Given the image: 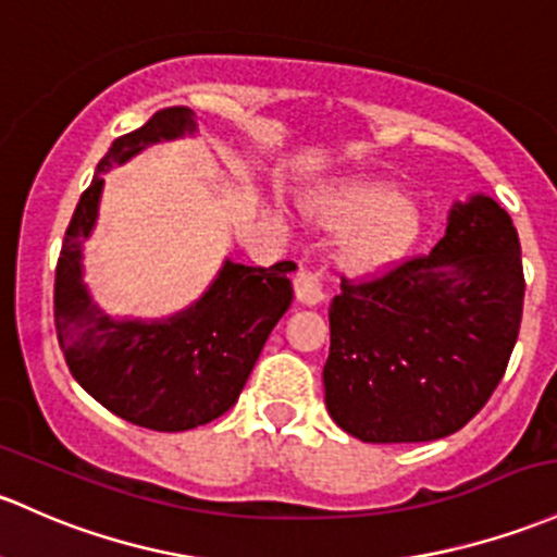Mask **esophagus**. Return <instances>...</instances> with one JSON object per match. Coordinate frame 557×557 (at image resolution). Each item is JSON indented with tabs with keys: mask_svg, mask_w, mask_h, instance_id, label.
Masks as SVG:
<instances>
[{
	"mask_svg": "<svg viewBox=\"0 0 557 557\" xmlns=\"http://www.w3.org/2000/svg\"><path fill=\"white\" fill-rule=\"evenodd\" d=\"M294 290L296 298L307 307H314V304L325 301V283H323V272H312V269H301L294 280Z\"/></svg>",
	"mask_w": 557,
	"mask_h": 557,
	"instance_id": "34e87169",
	"label": "esophagus"
}]
</instances>
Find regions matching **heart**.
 Returning <instances> with one entry per match:
<instances>
[{"instance_id":"1","label":"heart","mask_w":557,"mask_h":557,"mask_svg":"<svg viewBox=\"0 0 557 557\" xmlns=\"http://www.w3.org/2000/svg\"><path fill=\"white\" fill-rule=\"evenodd\" d=\"M309 215L325 230L347 234L342 261L355 272H382L411 250L419 213L382 184H352L307 202Z\"/></svg>"}]
</instances>
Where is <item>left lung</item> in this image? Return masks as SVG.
I'll return each mask as SVG.
<instances>
[{
  "instance_id": "obj_1",
  "label": "left lung",
  "mask_w": 557,
  "mask_h": 557,
  "mask_svg": "<svg viewBox=\"0 0 557 557\" xmlns=\"http://www.w3.org/2000/svg\"><path fill=\"white\" fill-rule=\"evenodd\" d=\"M512 219L472 195L450 208L426 256L333 298L325 406L362 443H426L459 432L494 395L523 318Z\"/></svg>"
}]
</instances>
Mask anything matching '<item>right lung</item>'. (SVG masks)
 I'll use <instances>...</instances> for the list:
<instances>
[{
    "label": "right lung",
    "mask_w": 557,
    "mask_h": 557,
    "mask_svg": "<svg viewBox=\"0 0 557 557\" xmlns=\"http://www.w3.org/2000/svg\"><path fill=\"white\" fill-rule=\"evenodd\" d=\"M195 131V111L171 107L116 138L82 191L55 267V331L72 376L111 413L157 432L195 430L230 411L294 301V261L263 269L230 259L202 298L168 320H114L92 301L82 239L96 226L103 173L149 144Z\"/></svg>",
    "instance_id": "obj_1"
}]
</instances>
